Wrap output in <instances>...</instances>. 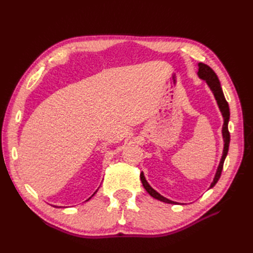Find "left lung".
<instances>
[{"mask_svg":"<svg viewBox=\"0 0 253 253\" xmlns=\"http://www.w3.org/2000/svg\"><path fill=\"white\" fill-rule=\"evenodd\" d=\"M197 76H198V78H200V79L206 81L207 85L209 86V88L212 91L214 98H215L216 103L218 105V109H219V111L221 113V116H223V119H224L223 128H221V135H223V139H224L223 155H221V158L219 160V164H218V167H217V169H216L215 175H214V178H213L211 185L209 187V189H211V188H213L214 186L216 185V182L218 181V179L220 177L221 170H223V166H224V162H225L226 156L228 154L229 143H230V134H229V131H228V122H229V118H230V111H229V105H228V102L226 101V98L224 96L223 89H221L219 80L217 78L216 74L214 73V71L212 70V68L210 66L207 65V64L198 63ZM140 179H141V182H142L144 189L147 190V192L152 197H154V198H156V200H158L160 202L167 203V204H173V205L178 204V203H176V202H173V201L169 200V198L163 196L162 194L158 193L156 190L153 189L150 186V183L147 181V179H145L143 172L140 173Z\"/></svg>","mask_w":253,"mask_h":253,"instance_id":"obj_1","label":"left lung"}]
</instances>
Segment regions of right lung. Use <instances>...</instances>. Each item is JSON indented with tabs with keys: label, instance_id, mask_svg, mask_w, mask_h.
<instances>
[{
	"label": "right lung",
	"instance_id": "obj_1",
	"mask_svg": "<svg viewBox=\"0 0 253 253\" xmlns=\"http://www.w3.org/2000/svg\"><path fill=\"white\" fill-rule=\"evenodd\" d=\"M97 191H98V189H97ZM97 191H96V192H97ZM96 192H95V193H94V194H93V195H91V196H90V197H89V198H88V200H86V201H85V202H87V201H89V200H90V198H91V197H93V196H94V195H95V194H96ZM53 207H55V208H61V207H58V206H53Z\"/></svg>",
	"mask_w": 253,
	"mask_h": 253
}]
</instances>
